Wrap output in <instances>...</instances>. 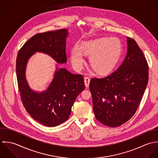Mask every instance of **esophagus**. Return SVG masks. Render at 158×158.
I'll list each match as a JSON object with an SVG mask.
<instances>
[{"label": "esophagus", "mask_w": 158, "mask_h": 158, "mask_svg": "<svg viewBox=\"0 0 158 158\" xmlns=\"http://www.w3.org/2000/svg\"><path fill=\"white\" fill-rule=\"evenodd\" d=\"M90 81V79L89 77H85L84 78V82H85V85L86 87H89Z\"/></svg>", "instance_id": "34e87169"}]
</instances>
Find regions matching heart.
I'll use <instances>...</instances> for the list:
<instances>
[{
    "label": "heart",
    "instance_id": "1",
    "mask_svg": "<svg viewBox=\"0 0 158 158\" xmlns=\"http://www.w3.org/2000/svg\"><path fill=\"white\" fill-rule=\"evenodd\" d=\"M122 49L120 40L116 37H101L84 41L81 46L76 44L71 51V61L79 71L84 62V53L90 54V63L95 71H107L118 60Z\"/></svg>",
    "mask_w": 158,
    "mask_h": 158
}]
</instances>
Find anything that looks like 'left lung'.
Segmentation results:
<instances>
[{
    "label": "left lung",
    "mask_w": 158,
    "mask_h": 158,
    "mask_svg": "<svg viewBox=\"0 0 158 158\" xmlns=\"http://www.w3.org/2000/svg\"><path fill=\"white\" fill-rule=\"evenodd\" d=\"M125 60L114 72L92 78L90 90L96 118L103 125L118 127L135 113L148 81V66L136 41L127 37Z\"/></svg>",
    "instance_id": "left-lung-1"
}]
</instances>
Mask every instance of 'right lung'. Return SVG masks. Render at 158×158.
<instances>
[{"label":"right lung","mask_w":158,"mask_h":158,"mask_svg":"<svg viewBox=\"0 0 158 158\" xmlns=\"http://www.w3.org/2000/svg\"><path fill=\"white\" fill-rule=\"evenodd\" d=\"M68 35L66 29L36 34L24 44L17 56L16 76L23 106L34 120L44 126H58L68 119L74 101L85 89L84 76L56 64L48 88L36 92L30 87L26 79L27 64L36 52L46 54L59 64L66 63L65 49Z\"/></svg>","instance_id":"add662e5"}]
</instances>
